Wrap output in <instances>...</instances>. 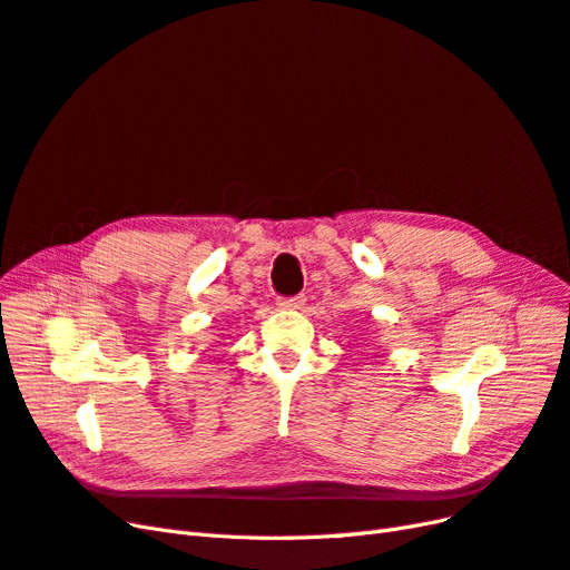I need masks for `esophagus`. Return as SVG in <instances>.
<instances>
[{"label": "esophagus", "mask_w": 570, "mask_h": 570, "mask_svg": "<svg viewBox=\"0 0 570 570\" xmlns=\"http://www.w3.org/2000/svg\"><path fill=\"white\" fill-rule=\"evenodd\" d=\"M304 302H306L304 295H297V297H281V299H278V306H281V308H302Z\"/></svg>", "instance_id": "34e87169"}]
</instances>
